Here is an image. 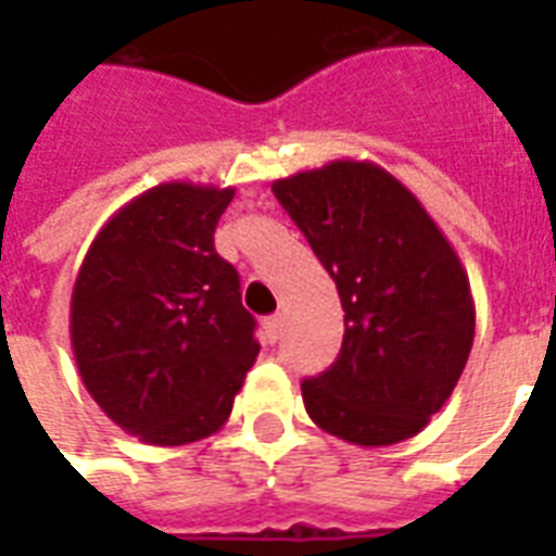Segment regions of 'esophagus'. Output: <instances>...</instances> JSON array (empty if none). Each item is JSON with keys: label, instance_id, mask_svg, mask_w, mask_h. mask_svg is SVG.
<instances>
[{"label": "esophagus", "instance_id": "1", "mask_svg": "<svg viewBox=\"0 0 556 556\" xmlns=\"http://www.w3.org/2000/svg\"><path fill=\"white\" fill-rule=\"evenodd\" d=\"M262 329H265V340H268V343H277L279 334H282V317H279V314H274V317H265Z\"/></svg>", "mask_w": 556, "mask_h": 556}]
</instances>
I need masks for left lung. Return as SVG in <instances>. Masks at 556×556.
Instances as JSON below:
<instances>
[{
    "mask_svg": "<svg viewBox=\"0 0 556 556\" xmlns=\"http://www.w3.org/2000/svg\"><path fill=\"white\" fill-rule=\"evenodd\" d=\"M270 190L346 312L338 361L303 380L305 413L361 447L413 439L456 389L473 346V294L453 244L371 161H331Z\"/></svg>",
    "mask_w": 556,
    "mask_h": 556,
    "instance_id": "8db88e82",
    "label": "left lung"
}]
</instances>
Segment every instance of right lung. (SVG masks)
I'll return each mask as SVG.
<instances>
[{
  "label": "right lung",
  "instance_id": "add662e5",
  "mask_svg": "<svg viewBox=\"0 0 556 556\" xmlns=\"http://www.w3.org/2000/svg\"><path fill=\"white\" fill-rule=\"evenodd\" d=\"M233 187L169 181L94 236L74 279L72 349L89 395L147 444L207 439L260 355L239 274L213 248Z\"/></svg>",
  "mask_w": 556,
  "mask_h": 556
}]
</instances>
